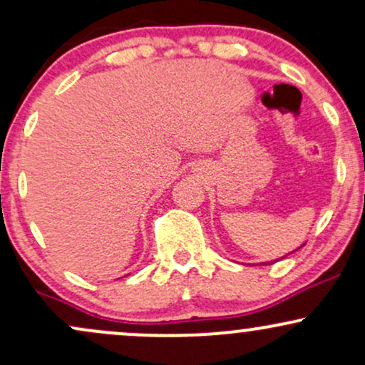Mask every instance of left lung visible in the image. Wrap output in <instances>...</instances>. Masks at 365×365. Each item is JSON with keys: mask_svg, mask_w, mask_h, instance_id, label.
<instances>
[{"mask_svg": "<svg viewBox=\"0 0 365 365\" xmlns=\"http://www.w3.org/2000/svg\"><path fill=\"white\" fill-rule=\"evenodd\" d=\"M282 259H284V257H282ZM264 264H266V262H264Z\"/></svg>", "mask_w": 365, "mask_h": 365, "instance_id": "left-lung-1", "label": "left lung"}]
</instances>
